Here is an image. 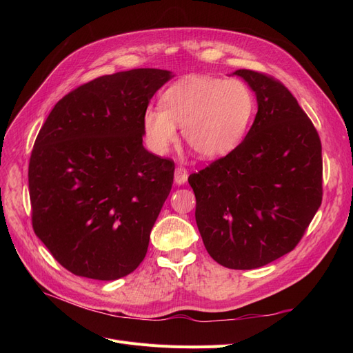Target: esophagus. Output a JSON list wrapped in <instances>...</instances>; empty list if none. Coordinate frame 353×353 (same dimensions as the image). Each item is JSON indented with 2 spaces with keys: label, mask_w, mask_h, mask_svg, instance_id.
<instances>
[{
  "label": "esophagus",
  "mask_w": 353,
  "mask_h": 353,
  "mask_svg": "<svg viewBox=\"0 0 353 353\" xmlns=\"http://www.w3.org/2000/svg\"><path fill=\"white\" fill-rule=\"evenodd\" d=\"M188 179V172L184 168H176L174 174V181L176 185H184Z\"/></svg>",
  "instance_id": "34e87169"
}]
</instances>
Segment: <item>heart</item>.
Returning a JSON list of instances; mask_svg holds the SVG:
<instances>
[{"label": "heart", "instance_id": "obj_1", "mask_svg": "<svg viewBox=\"0 0 353 353\" xmlns=\"http://www.w3.org/2000/svg\"><path fill=\"white\" fill-rule=\"evenodd\" d=\"M253 113V92L244 82L193 74L170 85L162 108L144 112L143 130L156 154L168 153L176 143L179 126L191 150L200 159L215 160L243 141Z\"/></svg>", "mask_w": 353, "mask_h": 353}]
</instances>
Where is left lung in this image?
<instances>
[{"instance_id":"left-lung-1","label":"left lung","mask_w":353,"mask_h":353,"mask_svg":"<svg viewBox=\"0 0 353 353\" xmlns=\"http://www.w3.org/2000/svg\"><path fill=\"white\" fill-rule=\"evenodd\" d=\"M256 95L253 125L231 153L188 176L208 253L253 270L292 252L323 200L321 141L284 85L239 69Z\"/></svg>"}]
</instances>
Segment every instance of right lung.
I'll use <instances>...</instances> for the list:
<instances>
[{
    "instance_id": "obj_1",
    "label": "right lung",
    "mask_w": 353,
    "mask_h": 353,
    "mask_svg": "<svg viewBox=\"0 0 353 353\" xmlns=\"http://www.w3.org/2000/svg\"><path fill=\"white\" fill-rule=\"evenodd\" d=\"M170 70L105 74L65 95L29 162L32 225L68 271L112 281L131 274L174 183V162L147 152L143 116Z\"/></svg>"
}]
</instances>
